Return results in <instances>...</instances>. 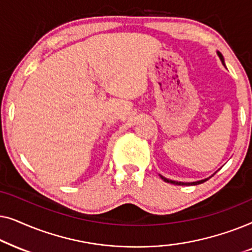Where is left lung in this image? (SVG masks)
<instances>
[{
  "instance_id": "left-lung-1",
  "label": "left lung",
  "mask_w": 252,
  "mask_h": 252,
  "mask_svg": "<svg viewBox=\"0 0 252 252\" xmlns=\"http://www.w3.org/2000/svg\"><path fill=\"white\" fill-rule=\"evenodd\" d=\"M217 55H218L219 56V58H220V61H221V63H222V65L223 66H226L225 65V60H223V56L221 55V53H219V51H217ZM213 174H216V172ZM212 174V175H213ZM211 175V177H212ZM159 177L163 179V180L165 181V182H168V184H173V185H179V186H192V185H199V184H203V182H205L206 180H209L210 178L211 177H209V178H205V179H202V180H198V181H194V182H181V181H174V180H170V179H167V178H165V177H163V175H160L159 174Z\"/></svg>"
}]
</instances>
